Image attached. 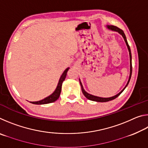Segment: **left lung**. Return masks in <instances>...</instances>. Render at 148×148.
Returning <instances> with one entry per match:
<instances>
[{"instance_id": "obj_1", "label": "left lung", "mask_w": 148, "mask_h": 148, "mask_svg": "<svg viewBox=\"0 0 148 148\" xmlns=\"http://www.w3.org/2000/svg\"><path fill=\"white\" fill-rule=\"evenodd\" d=\"M108 28L109 29H111L112 30V31H117L118 32L119 34H121L122 35V36L124 38V40L125 42V43H126L127 46V47H128V49H129V56H130V67H131V69H130V76H129V81L128 82H127V84L126 85V86L125 87V88L122 90V91L119 92L118 94L115 95V96L112 97H110V98H102V97H96V96H93V95H90L89 93H87V92H86V91H85L84 87H83V86H82V84L81 83V82H79L80 83V85H81V87H82V92H83V94L84 95V96L86 97V98L87 99L89 100H91V101H97V102H108V101H112V100H114L116 98H117V97L119 96V95L121 93V92L124 91V89L126 88V87L127 86V85L129 84V81L130 79H131V75H132V56H131V49H130V47L129 46V44L128 42H127V38H126V36H125V35L124 34L123 31H122L121 29H120L119 28H118V27H116V26H114V25H108L107 26Z\"/></svg>"}]
</instances>
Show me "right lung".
I'll return each mask as SVG.
<instances>
[{"label": "right lung", "mask_w": 148, "mask_h": 148, "mask_svg": "<svg viewBox=\"0 0 148 148\" xmlns=\"http://www.w3.org/2000/svg\"><path fill=\"white\" fill-rule=\"evenodd\" d=\"M69 68H67L65 71H64L63 73H62V76H61L59 79L58 85H57V87L53 93L51 95H49V97H46V98L44 99L43 100H41L40 101H36V102H31L32 104H48V103H51V102H53L57 99H59L60 96V94H61V87H62V84L64 80L65 79V77L66 76L67 72H68Z\"/></svg>", "instance_id": "right-lung-1"}]
</instances>
